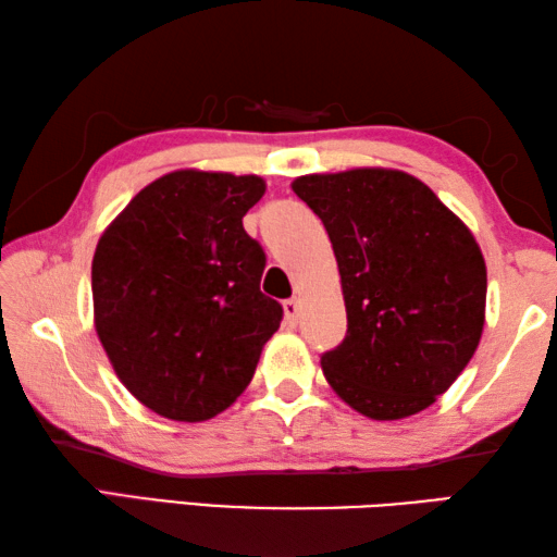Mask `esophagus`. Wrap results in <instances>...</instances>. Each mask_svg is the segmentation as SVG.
<instances>
[{
  "label": "esophagus",
  "instance_id": "34e87169",
  "mask_svg": "<svg viewBox=\"0 0 557 557\" xmlns=\"http://www.w3.org/2000/svg\"><path fill=\"white\" fill-rule=\"evenodd\" d=\"M299 319V301L297 299H287L285 301V324L287 326H297Z\"/></svg>",
  "mask_w": 557,
  "mask_h": 557
}]
</instances>
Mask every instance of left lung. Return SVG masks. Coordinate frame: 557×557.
<instances>
[{
  "label": "left lung",
  "mask_w": 557,
  "mask_h": 557,
  "mask_svg": "<svg viewBox=\"0 0 557 557\" xmlns=\"http://www.w3.org/2000/svg\"><path fill=\"white\" fill-rule=\"evenodd\" d=\"M292 188L322 219L342 275L348 326L322 354L329 385L373 420L430 408L482 338L486 265L474 235L395 169L309 174Z\"/></svg>",
  "instance_id": "left-lung-1"
}]
</instances>
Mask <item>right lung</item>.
<instances>
[{
	"label": "right lung",
	"instance_id": "1",
	"mask_svg": "<svg viewBox=\"0 0 557 557\" xmlns=\"http://www.w3.org/2000/svg\"><path fill=\"white\" fill-rule=\"evenodd\" d=\"M260 176L182 169L145 186L92 256L96 332L125 388L169 420L201 422L248 388L282 322L260 292L265 252L243 215Z\"/></svg>",
	"mask_w": 557,
	"mask_h": 557
}]
</instances>
